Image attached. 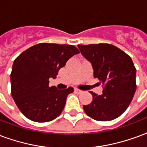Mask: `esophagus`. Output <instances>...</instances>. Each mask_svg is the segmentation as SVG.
Wrapping results in <instances>:
<instances>
[{"instance_id":"1","label":"esophagus","mask_w":147,"mask_h":147,"mask_svg":"<svg viewBox=\"0 0 147 147\" xmlns=\"http://www.w3.org/2000/svg\"><path fill=\"white\" fill-rule=\"evenodd\" d=\"M75 93H76V94H80V93H82V91L79 90V89H77V88H75Z\"/></svg>"}]
</instances>
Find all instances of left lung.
<instances>
[{
  "instance_id": "1",
  "label": "left lung",
  "mask_w": 147,
  "mask_h": 147,
  "mask_svg": "<svg viewBox=\"0 0 147 147\" xmlns=\"http://www.w3.org/2000/svg\"><path fill=\"white\" fill-rule=\"evenodd\" d=\"M83 57L90 61L94 78L103 85V93L90 91L93 100L84 105L86 114L96 121H111L128 108L136 90V69L129 55L108 43L78 45Z\"/></svg>"
}]
</instances>
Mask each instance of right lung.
<instances>
[{"instance_id":"obj_1","label":"right lung","mask_w":147,"mask_h":147,"mask_svg":"<svg viewBox=\"0 0 147 147\" xmlns=\"http://www.w3.org/2000/svg\"><path fill=\"white\" fill-rule=\"evenodd\" d=\"M68 44L42 43L22 52L13 63L11 73V96L18 109L36 122L54 120L62 112L66 99L74 89L49 86L69 58L79 54Z\"/></svg>"}]
</instances>
